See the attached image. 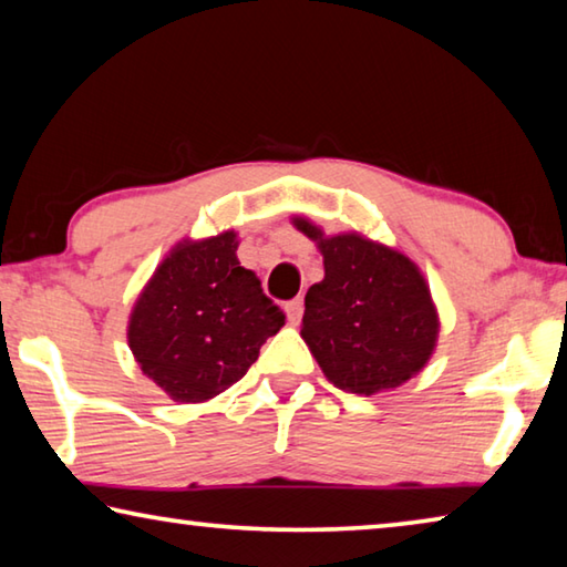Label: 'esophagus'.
I'll return each instance as SVG.
<instances>
[{
	"label": "esophagus",
	"mask_w": 567,
	"mask_h": 567,
	"mask_svg": "<svg viewBox=\"0 0 567 567\" xmlns=\"http://www.w3.org/2000/svg\"><path fill=\"white\" fill-rule=\"evenodd\" d=\"M302 310H305V302H302V297H295V300H290V302L285 305L287 320H290V322H300V318H302Z\"/></svg>",
	"instance_id": "esophagus-1"
}]
</instances>
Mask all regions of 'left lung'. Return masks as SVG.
Wrapping results in <instances>:
<instances>
[{"label":"left lung","instance_id":"obj_1","mask_svg":"<svg viewBox=\"0 0 567 567\" xmlns=\"http://www.w3.org/2000/svg\"><path fill=\"white\" fill-rule=\"evenodd\" d=\"M324 277L305 295L302 340L334 388L375 395L408 382L433 358L440 320L420 267L358 233L328 237L307 217Z\"/></svg>","mask_w":567,"mask_h":567}]
</instances>
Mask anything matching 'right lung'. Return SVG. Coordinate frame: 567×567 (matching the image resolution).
Segmentation results:
<instances>
[{"mask_svg":"<svg viewBox=\"0 0 567 567\" xmlns=\"http://www.w3.org/2000/svg\"><path fill=\"white\" fill-rule=\"evenodd\" d=\"M237 233L182 239L132 307L127 342L175 402H205L245 378L285 312L237 260Z\"/></svg>","mask_w":567,"mask_h":567,"instance_id":"right-lung-1","label":"right lung"}]
</instances>
